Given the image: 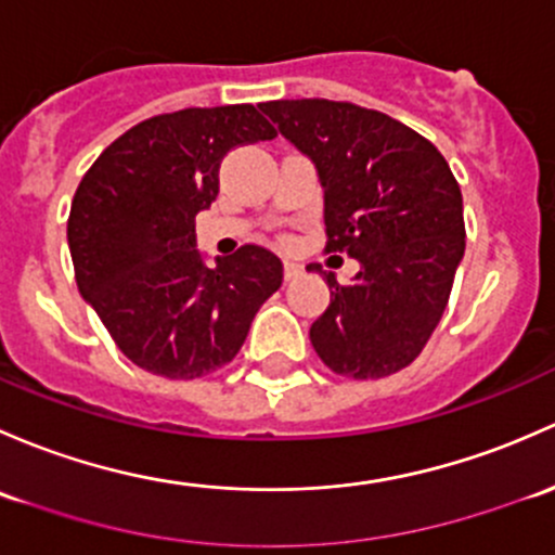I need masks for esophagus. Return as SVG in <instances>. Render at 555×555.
I'll list each match as a JSON object with an SVG mask.
<instances>
[{"instance_id": "34e87169", "label": "esophagus", "mask_w": 555, "mask_h": 555, "mask_svg": "<svg viewBox=\"0 0 555 555\" xmlns=\"http://www.w3.org/2000/svg\"><path fill=\"white\" fill-rule=\"evenodd\" d=\"M283 275H285V280H294V278H299V275H301V267L296 264V261H285V267H283Z\"/></svg>"}]
</instances>
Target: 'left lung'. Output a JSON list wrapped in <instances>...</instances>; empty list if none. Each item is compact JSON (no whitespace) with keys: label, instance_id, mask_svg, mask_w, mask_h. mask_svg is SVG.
<instances>
[{"label":"left lung","instance_id":"8db88e82","mask_svg":"<svg viewBox=\"0 0 555 555\" xmlns=\"http://www.w3.org/2000/svg\"><path fill=\"white\" fill-rule=\"evenodd\" d=\"M261 112L315 163L325 254L361 261L350 285L320 264L331 305L310 341L334 374L382 379L416 361L465 254L462 192L443 154L409 125L350 101H267Z\"/></svg>","mask_w":555,"mask_h":555}]
</instances>
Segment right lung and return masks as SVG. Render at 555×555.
Here are the masks:
<instances>
[{
  "label": "right lung",
  "instance_id": "1",
  "mask_svg": "<svg viewBox=\"0 0 555 555\" xmlns=\"http://www.w3.org/2000/svg\"><path fill=\"white\" fill-rule=\"evenodd\" d=\"M275 135L250 104L157 114L79 181L66 227L74 280L114 345L150 374L197 379L230 363L283 283L264 245H243L214 270L194 248V216L219 194L227 152Z\"/></svg>",
  "mask_w": 555,
  "mask_h": 555
}]
</instances>
